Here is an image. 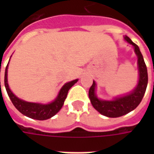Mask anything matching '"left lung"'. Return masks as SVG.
I'll list each match as a JSON object with an SVG mask.
<instances>
[{
	"mask_svg": "<svg viewBox=\"0 0 154 154\" xmlns=\"http://www.w3.org/2000/svg\"><path fill=\"white\" fill-rule=\"evenodd\" d=\"M125 40L129 44H132L134 48V52L138 57V65H139V79L138 86L131 93L125 97L116 98L114 100H99L95 94L96 82L93 83L89 89V98L92 106L96 110L107 117L116 118L119 116H125L133 110H134L141 102L143 97L146 91L148 85V71L143 60V57L139 50V46L133 42L128 36L125 37Z\"/></svg>",
	"mask_w": 154,
	"mask_h": 154,
	"instance_id": "left-lung-1",
	"label": "left lung"
}]
</instances>
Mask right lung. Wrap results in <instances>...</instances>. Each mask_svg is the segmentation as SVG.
I'll use <instances>...</instances> for the list:
<instances>
[{
    "mask_svg": "<svg viewBox=\"0 0 154 154\" xmlns=\"http://www.w3.org/2000/svg\"><path fill=\"white\" fill-rule=\"evenodd\" d=\"M7 68H8V64L5 67V81L4 82H5V89H6L7 94H8L11 102L20 113L25 115L27 117L31 118V119H38V120H44V119H49L51 117H53L54 115H56L63 106L64 100L67 97V92H68L69 89L77 82V79H76V80L72 81V82H69L65 84L63 87H62L57 98L51 103L47 104V105H42V104L26 102L25 100H20L18 97H15L11 92V91L10 90L8 82H7Z\"/></svg>",
    "mask_w": 154,
    "mask_h": 154,
    "instance_id": "obj_1",
    "label": "right lung"
}]
</instances>
